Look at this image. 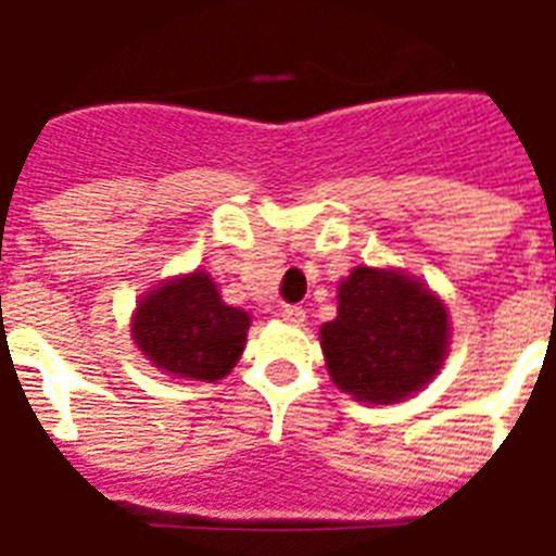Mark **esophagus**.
<instances>
[{"label": "esophagus", "instance_id": "34e87169", "mask_svg": "<svg viewBox=\"0 0 556 556\" xmlns=\"http://www.w3.org/2000/svg\"><path fill=\"white\" fill-rule=\"evenodd\" d=\"M277 317L282 323H288V326H303L305 308H303V305H282V308L277 312Z\"/></svg>", "mask_w": 556, "mask_h": 556}]
</instances>
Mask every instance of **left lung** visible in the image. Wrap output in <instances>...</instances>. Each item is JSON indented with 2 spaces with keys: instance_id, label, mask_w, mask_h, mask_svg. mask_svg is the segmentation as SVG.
<instances>
[{
  "instance_id": "obj_1",
  "label": "left lung",
  "mask_w": 556,
  "mask_h": 556,
  "mask_svg": "<svg viewBox=\"0 0 556 556\" xmlns=\"http://www.w3.org/2000/svg\"><path fill=\"white\" fill-rule=\"evenodd\" d=\"M331 380L366 404H397L439 375L450 349L447 308L418 279L357 265L338 288V317L323 323Z\"/></svg>"
}]
</instances>
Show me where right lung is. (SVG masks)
Wrapping results in <instances>:
<instances>
[{"label": "right lung", "mask_w": 556, "mask_h": 556, "mask_svg": "<svg viewBox=\"0 0 556 556\" xmlns=\"http://www.w3.org/2000/svg\"><path fill=\"white\" fill-rule=\"evenodd\" d=\"M251 317L227 305L204 270L167 279L141 296L132 340L141 355L173 378L222 380L244 352Z\"/></svg>", "instance_id": "1"}]
</instances>
